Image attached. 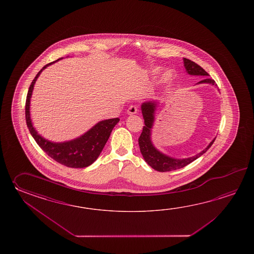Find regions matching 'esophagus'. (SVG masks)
Masks as SVG:
<instances>
[{"label":"esophagus","mask_w":254,"mask_h":254,"mask_svg":"<svg viewBox=\"0 0 254 254\" xmlns=\"http://www.w3.org/2000/svg\"><path fill=\"white\" fill-rule=\"evenodd\" d=\"M127 113L129 115H132V114H136L138 113V107L136 106V105H130L129 108H128V111H127Z\"/></svg>","instance_id":"esophagus-1"}]
</instances>
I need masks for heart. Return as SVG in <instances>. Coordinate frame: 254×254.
Listing matches in <instances>:
<instances>
[{
	"label": "heart",
	"mask_w": 254,
	"mask_h": 254,
	"mask_svg": "<svg viewBox=\"0 0 254 254\" xmlns=\"http://www.w3.org/2000/svg\"><path fill=\"white\" fill-rule=\"evenodd\" d=\"M171 75H172V74H171V72H168L167 74H166V77L169 78V77H171Z\"/></svg>",
	"instance_id": "heart-1"
}]
</instances>
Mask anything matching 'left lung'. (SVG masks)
<instances>
[{"mask_svg": "<svg viewBox=\"0 0 254 254\" xmlns=\"http://www.w3.org/2000/svg\"><path fill=\"white\" fill-rule=\"evenodd\" d=\"M184 63L185 69L190 75H209L208 72L205 71L203 68H201L200 65L195 64L194 62L184 58ZM199 83H211L212 85H216L215 81L209 77H206L202 81H199ZM155 109H156L155 103L149 102V103H143L141 105V113L143 115L145 126H143L142 131L139 137V146H140V152L144 158L145 162L158 172H162V173L171 172V171L185 167L186 165H188L190 162H193L196 159L201 156L214 142L215 139L211 141L205 150L200 151V153H198L195 156L187 158V159L179 160V159H173L162 154V152L157 151L154 148L151 140V128L154 121Z\"/></svg>", "mask_w": 254, "mask_h": 254, "instance_id": "8db88e82", "label": "left lung"}]
</instances>
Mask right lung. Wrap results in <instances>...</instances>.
<instances>
[{
	"instance_id": "add662e5",
	"label": "right lung",
	"mask_w": 254,
	"mask_h": 254,
	"mask_svg": "<svg viewBox=\"0 0 254 254\" xmlns=\"http://www.w3.org/2000/svg\"><path fill=\"white\" fill-rule=\"evenodd\" d=\"M62 59V58H60ZM60 59L50 63L43 67L39 71L37 75L33 79L29 91H28L26 102H25V120L28 129L30 130L33 139L37 142L41 149L48 156L54 159V161L61 164L70 168H84L91 165L95 162L100 153L103 151V147L106 144L109 137L111 135L114 126L119 123V118L105 120L98 123L92 129L88 130L85 134L75 140L54 143L43 139L42 136L37 133L33 128L31 118H30V99L32 96L33 85L37 80L40 73L44 70L48 65L54 64Z\"/></svg>"
}]
</instances>
